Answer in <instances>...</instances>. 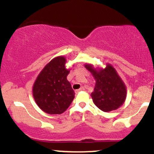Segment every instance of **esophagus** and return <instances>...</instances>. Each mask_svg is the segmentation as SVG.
Wrapping results in <instances>:
<instances>
[{
    "label": "esophagus",
    "instance_id": "1",
    "mask_svg": "<svg viewBox=\"0 0 154 154\" xmlns=\"http://www.w3.org/2000/svg\"><path fill=\"white\" fill-rule=\"evenodd\" d=\"M82 91H85V88H84V87H81L80 88H79V89H78V90H76V91H75V93H78L79 92Z\"/></svg>",
    "mask_w": 154,
    "mask_h": 154
}]
</instances>
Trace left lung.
Listing matches in <instances>:
<instances>
[{
  "instance_id": "1",
  "label": "left lung",
  "mask_w": 154,
  "mask_h": 154,
  "mask_svg": "<svg viewBox=\"0 0 154 154\" xmlns=\"http://www.w3.org/2000/svg\"><path fill=\"white\" fill-rule=\"evenodd\" d=\"M85 67L95 80L94 91L91 93L93 103L104 112L116 110L126 100L127 88L125 82L114 66L106 63L105 68L85 63Z\"/></svg>"
}]
</instances>
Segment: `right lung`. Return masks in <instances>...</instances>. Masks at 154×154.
<instances>
[{
	"instance_id": "obj_1",
	"label": "right lung",
	"mask_w": 154,
	"mask_h": 154,
	"mask_svg": "<svg viewBox=\"0 0 154 154\" xmlns=\"http://www.w3.org/2000/svg\"><path fill=\"white\" fill-rule=\"evenodd\" d=\"M64 56H56L44 66L35 79L32 95L41 110L48 114H61L75 98V91L67 80L70 69L66 68Z\"/></svg>"
}]
</instances>
